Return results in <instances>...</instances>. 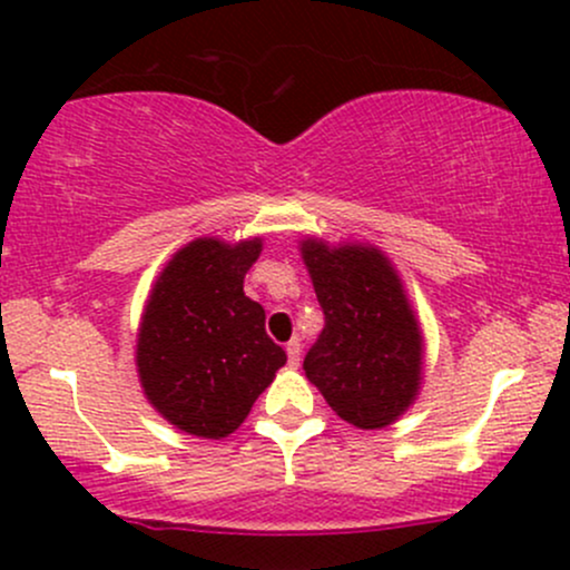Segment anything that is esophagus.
<instances>
[{"label": "esophagus", "mask_w": 570, "mask_h": 570, "mask_svg": "<svg viewBox=\"0 0 570 570\" xmlns=\"http://www.w3.org/2000/svg\"><path fill=\"white\" fill-rule=\"evenodd\" d=\"M286 356H289V367L297 370L299 367V343L297 340L286 343Z\"/></svg>", "instance_id": "obj_1"}]
</instances>
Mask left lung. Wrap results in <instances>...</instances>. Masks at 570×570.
Wrapping results in <instances>:
<instances>
[{
	"instance_id": "1",
	"label": "left lung",
	"mask_w": 570,
	"mask_h": 570,
	"mask_svg": "<svg viewBox=\"0 0 570 570\" xmlns=\"http://www.w3.org/2000/svg\"><path fill=\"white\" fill-rule=\"evenodd\" d=\"M324 311V330L305 353L307 381L356 429H383L415 402L423 337L402 278L375 246L299 244Z\"/></svg>"
}]
</instances>
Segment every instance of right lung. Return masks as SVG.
<instances>
[{
	"mask_svg": "<svg viewBox=\"0 0 570 570\" xmlns=\"http://www.w3.org/2000/svg\"><path fill=\"white\" fill-rule=\"evenodd\" d=\"M263 238H198L163 267L144 307L136 367L149 404L203 440H222L244 417L286 353L265 332V311L244 294Z\"/></svg>",
	"mask_w": 570,
	"mask_h": 570,
	"instance_id": "add662e5",
	"label": "right lung"
}]
</instances>
